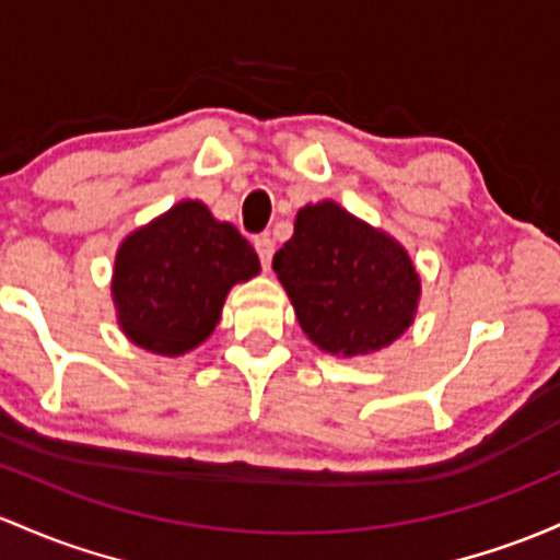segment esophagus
Returning <instances> with one entry per match:
<instances>
[{
	"label": "esophagus",
	"instance_id": "1",
	"mask_svg": "<svg viewBox=\"0 0 560 560\" xmlns=\"http://www.w3.org/2000/svg\"><path fill=\"white\" fill-rule=\"evenodd\" d=\"M255 249H257V255H260V266L262 268H270V260H273V238L268 236H257L255 238Z\"/></svg>",
	"mask_w": 560,
	"mask_h": 560
}]
</instances>
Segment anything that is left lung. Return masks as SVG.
<instances>
[{"mask_svg": "<svg viewBox=\"0 0 560 560\" xmlns=\"http://www.w3.org/2000/svg\"><path fill=\"white\" fill-rule=\"evenodd\" d=\"M305 335L327 353L390 346L415 318L420 279L409 255L335 201L298 212L294 236L273 257Z\"/></svg>", "mask_w": 560, "mask_h": 560, "instance_id": "1", "label": "left lung"}]
</instances>
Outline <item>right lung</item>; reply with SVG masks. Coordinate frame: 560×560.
Wrapping results in <instances>:
<instances>
[{"mask_svg":"<svg viewBox=\"0 0 560 560\" xmlns=\"http://www.w3.org/2000/svg\"><path fill=\"white\" fill-rule=\"evenodd\" d=\"M260 270L252 244L201 201H180L119 247L114 292L135 346L162 355L196 348L218 327L225 294Z\"/></svg>","mask_w":560,"mask_h":560,"instance_id":"add662e5","label":"right lung"}]
</instances>
